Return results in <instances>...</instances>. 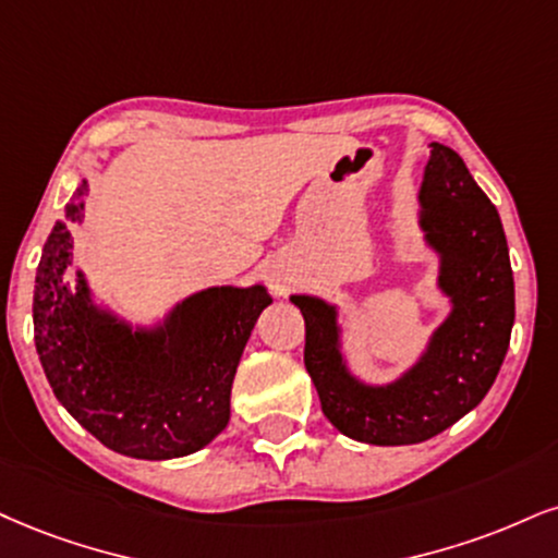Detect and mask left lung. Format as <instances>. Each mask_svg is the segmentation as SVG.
<instances>
[{
	"label": "left lung",
	"mask_w": 558,
	"mask_h": 558,
	"mask_svg": "<svg viewBox=\"0 0 558 558\" xmlns=\"http://www.w3.org/2000/svg\"><path fill=\"white\" fill-rule=\"evenodd\" d=\"M429 147L418 227L439 256L437 287L450 313L422 356L393 383H364L341 352L339 307L313 294L290 298L305 318V367L323 414L356 442L416 445L445 432L484 401L510 349L514 279L499 211L456 149Z\"/></svg>",
	"instance_id": "8db88e82"
}]
</instances>
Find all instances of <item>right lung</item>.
Returning <instances> with one entry per match:
<instances>
[{
    "instance_id": "right-lung-1",
    "label": "right lung",
    "mask_w": 558,
    "mask_h": 558,
    "mask_svg": "<svg viewBox=\"0 0 558 558\" xmlns=\"http://www.w3.org/2000/svg\"><path fill=\"white\" fill-rule=\"evenodd\" d=\"M87 181L44 245L33 328L53 396L95 439L121 456L170 460L202 450L230 422L240 356L271 294L264 284L209 287L155 326H132L95 305L72 277V225L85 217Z\"/></svg>"
}]
</instances>
